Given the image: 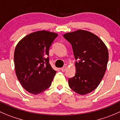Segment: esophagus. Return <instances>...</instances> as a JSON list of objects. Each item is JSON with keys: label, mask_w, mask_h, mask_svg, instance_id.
<instances>
[{"label": "esophagus", "mask_w": 120, "mask_h": 120, "mask_svg": "<svg viewBox=\"0 0 120 120\" xmlns=\"http://www.w3.org/2000/svg\"><path fill=\"white\" fill-rule=\"evenodd\" d=\"M66 69H67V67H66V66H64V67H63L62 68H61V70L64 72L66 70Z\"/></svg>", "instance_id": "1"}]
</instances>
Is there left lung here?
Returning a JSON list of instances; mask_svg holds the SVG:
<instances>
[{
	"label": "left lung",
	"instance_id": "obj_1",
	"mask_svg": "<svg viewBox=\"0 0 120 120\" xmlns=\"http://www.w3.org/2000/svg\"><path fill=\"white\" fill-rule=\"evenodd\" d=\"M75 60V75L68 79L74 92L85 95L94 90L104 77L109 60L107 47L97 36L83 30L66 33Z\"/></svg>",
	"mask_w": 120,
	"mask_h": 120
}]
</instances>
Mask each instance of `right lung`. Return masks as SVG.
Segmentation results:
<instances>
[{
	"instance_id": "obj_1",
	"label": "right lung",
	"mask_w": 120,
	"mask_h": 120,
	"mask_svg": "<svg viewBox=\"0 0 120 120\" xmlns=\"http://www.w3.org/2000/svg\"><path fill=\"white\" fill-rule=\"evenodd\" d=\"M58 34L46 30L26 36L14 53L16 74L22 87L38 94L49 88L56 71L49 63V49Z\"/></svg>"
}]
</instances>
